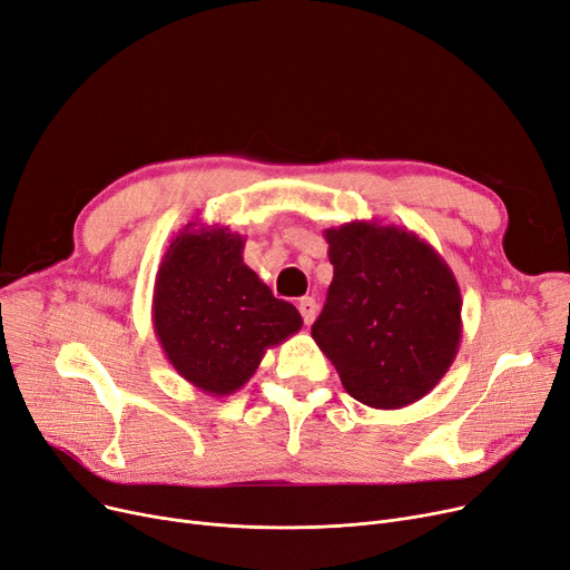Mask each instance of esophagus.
<instances>
[{"label":"esophagus","instance_id":"1","mask_svg":"<svg viewBox=\"0 0 570 570\" xmlns=\"http://www.w3.org/2000/svg\"><path fill=\"white\" fill-rule=\"evenodd\" d=\"M299 313H302L306 324H313V320L317 315V302L313 299V296H302V299H299Z\"/></svg>","mask_w":570,"mask_h":570}]
</instances>
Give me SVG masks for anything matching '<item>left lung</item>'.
Segmentation results:
<instances>
[{
    "instance_id": "obj_1",
    "label": "left lung",
    "mask_w": 570,
    "mask_h": 570,
    "mask_svg": "<svg viewBox=\"0 0 570 570\" xmlns=\"http://www.w3.org/2000/svg\"><path fill=\"white\" fill-rule=\"evenodd\" d=\"M334 281L313 341L345 392L396 411L426 396L462 343V292L448 262L415 232L377 220L324 229Z\"/></svg>"
}]
</instances>
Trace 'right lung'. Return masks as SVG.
Masks as SVG:
<instances>
[{
    "instance_id": "right-lung-1",
    "label": "right lung",
    "mask_w": 570,
    "mask_h": 570,
    "mask_svg": "<svg viewBox=\"0 0 570 570\" xmlns=\"http://www.w3.org/2000/svg\"><path fill=\"white\" fill-rule=\"evenodd\" d=\"M246 236L187 223L159 262L153 327L165 357L189 385L229 396L255 375L268 347L302 330V315L276 299L243 262Z\"/></svg>"
}]
</instances>
